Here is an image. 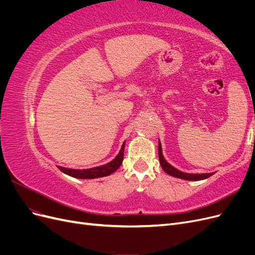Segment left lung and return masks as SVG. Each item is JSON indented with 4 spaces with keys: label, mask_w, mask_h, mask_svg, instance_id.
Masks as SVG:
<instances>
[{
    "label": "left lung",
    "mask_w": 255,
    "mask_h": 255,
    "mask_svg": "<svg viewBox=\"0 0 255 255\" xmlns=\"http://www.w3.org/2000/svg\"><path fill=\"white\" fill-rule=\"evenodd\" d=\"M158 157H159V164L163 168V170L168 173L169 175H172L175 177H179V179L183 180H187V181H201L204 179H207L213 173H185L180 170H177L173 166H171L168 161L164 158L163 152H161V145L160 142H158Z\"/></svg>",
    "instance_id": "8db88e82"
}]
</instances>
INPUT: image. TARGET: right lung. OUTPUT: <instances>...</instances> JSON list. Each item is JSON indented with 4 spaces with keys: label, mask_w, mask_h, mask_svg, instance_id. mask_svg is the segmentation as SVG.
Wrapping results in <instances>:
<instances>
[{
    "label": "right lung",
    "mask_w": 255,
    "mask_h": 255,
    "mask_svg": "<svg viewBox=\"0 0 255 255\" xmlns=\"http://www.w3.org/2000/svg\"><path fill=\"white\" fill-rule=\"evenodd\" d=\"M125 146L126 142H123L118 155L112 161H110V163H107L103 166H99L90 169H83V170H81V169L64 168L60 166H58V168L61 172H64L72 177H78V179H97V177L107 176L114 173L121 166L123 160V154H125Z\"/></svg>",
    "instance_id": "add662e5"
}]
</instances>
